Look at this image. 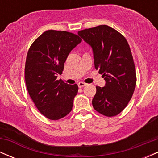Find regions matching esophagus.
Listing matches in <instances>:
<instances>
[{"mask_svg":"<svg viewBox=\"0 0 158 158\" xmlns=\"http://www.w3.org/2000/svg\"><path fill=\"white\" fill-rule=\"evenodd\" d=\"M86 85H87L86 83L83 82V81H80V82L78 83V86H79V88H82V87L85 86Z\"/></svg>","mask_w":158,"mask_h":158,"instance_id":"esophagus-1","label":"esophagus"}]
</instances>
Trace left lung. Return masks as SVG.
<instances>
[{
    "label": "left lung",
    "instance_id": "8db88e82",
    "mask_svg": "<svg viewBox=\"0 0 158 158\" xmlns=\"http://www.w3.org/2000/svg\"><path fill=\"white\" fill-rule=\"evenodd\" d=\"M93 49L94 65L102 74L105 87L97 86L94 108L106 117L122 112L135 91L137 76L131 49L126 38L107 25L78 32Z\"/></svg>",
    "mask_w": 158,
    "mask_h": 158
}]
</instances>
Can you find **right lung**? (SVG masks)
<instances>
[{
	"mask_svg": "<svg viewBox=\"0 0 158 158\" xmlns=\"http://www.w3.org/2000/svg\"><path fill=\"white\" fill-rule=\"evenodd\" d=\"M81 41L76 34L47 30L29 49L24 77L28 93L40 113L52 120L61 119L71 111L78 85L57 79L73 49Z\"/></svg>",
	"mask_w": 158,
	"mask_h": 158,
	"instance_id": "obj_1",
	"label": "right lung"
}]
</instances>
